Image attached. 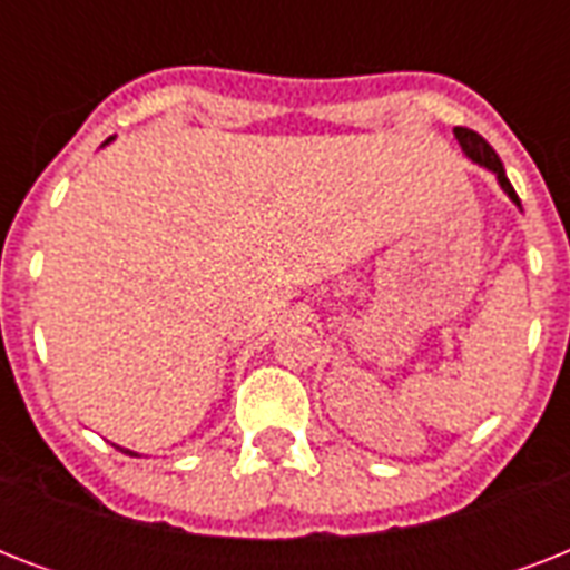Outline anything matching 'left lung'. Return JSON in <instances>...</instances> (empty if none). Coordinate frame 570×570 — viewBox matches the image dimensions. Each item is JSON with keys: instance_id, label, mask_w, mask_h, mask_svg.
Wrapping results in <instances>:
<instances>
[{"instance_id": "8db88e82", "label": "left lung", "mask_w": 570, "mask_h": 570, "mask_svg": "<svg viewBox=\"0 0 570 570\" xmlns=\"http://www.w3.org/2000/svg\"><path fill=\"white\" fill-rule=\"evenodd\" d=\"M455 138H459L461 154L468 156L473 165H479V168H488V171L494 174L497 183H500V189L505 191V197H509V200H512V204L521 209V197L514 195L512 183H509V177H505V168H503V163H500V156L494 154V147L488 145L485 138L468 127H455Z\"/></svg>"}]
</instances>
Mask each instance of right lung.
I'll use <instances>...</instances> for the list:
<instances>
[{
    "label": "right lung",
    "instance_id": "add662e5",
    "mask_svg": "<svg viewBox=\"0 0 570 570\" xmlns=\"http://www.w3.org/2000/svg\"><path fill=\"white\" fill-rule=\"evenodd\" d=\"M111 141H115V136H111V138H106V141H102V147H106V145H111ZM118 450H120V452H127V455H138V452H132V450H124V446H118Z\"/></svg>",
    "mask_w": 570,
    "mask_h": 570
}]
</instances>
